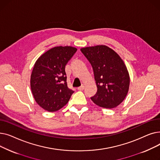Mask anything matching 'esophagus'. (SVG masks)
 I'll return each instance as SVG.
<instances>
[{"instance_id":"1","label":"esophagus","mask_w":160,"mask_h":160,"mask_svg":"<svg viewBox=\"0 0 160 160\" xmlns=\"http://www.w3.org/2000/svg\"><path fill=\"white\" fill-rule=\"evenodd\" d=\"M77 89L79 90V91H82V90H83V89H84V86H82L78 88Z\"/></svg>"}]
</instances>
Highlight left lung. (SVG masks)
Returning <instances> with one entry per match:
<instances>
[{
    "mask_svg": "<svg viewBox=\"0 0 160 160\" xmlns=\"http://www.w3.org/2000/svg\"><path fill=\"white\" fill-rule=\"evenodd\" d=\"M80 50L93 69L97 91L91 97L92 101L104 108L119 106L127 96L130 86L129 73L121 58L102 45Z\"/></svg>",
    "mask_w": 160,
    "mask_h": 160,
    "instance_id": "obj_1",
    "label": "left lung"
}]
</instances>
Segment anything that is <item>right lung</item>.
Returning a JSON list of instances; mask_svg holds the SVG:
<instances>
[{"instance_id":"1","label":"right lung","mask_w":160,"mask_h":160,"mask_svg":"<svg viewBox=\"0 0 160 160\" xmlns=\"http://www.w3.org/2000/svg\"><path fill=\"white\" fill-rule=\"evenodd\" d=\"M70 46L56 47L36 62L30 77V87L36 102L44 110H60L74 93L67 87L65 65L77 52Z\"/></svg>"}]
</instances>
